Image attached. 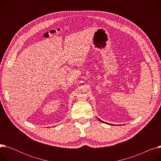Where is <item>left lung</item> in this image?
<instances>
[{"label":"left lung","instance_id":"8db88e82","mask_svg":"<svg viewBox=\"0 0 161 161\" xmlns=\"http://www.w3.org/2000/svg\"><path fill=\"white\" fill-rule=\"evenodd\" d=\"M99 120H100V119H99ZM100 121H102L101 120H100Z\"/></svg>","mask_w":161,"mask_h":161}]
</instances>
